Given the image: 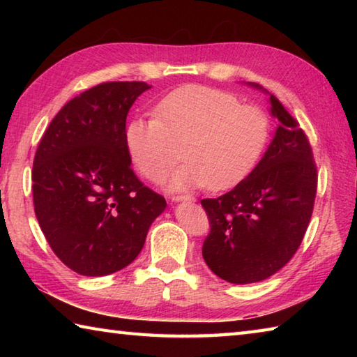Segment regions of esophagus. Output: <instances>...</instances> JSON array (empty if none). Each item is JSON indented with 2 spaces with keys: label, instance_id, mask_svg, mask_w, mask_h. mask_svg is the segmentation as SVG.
I'll return each instance as SVG.
<instances>
[{
  "label": "esophagus",
  "instance_id": "1",
  "mask_svg": "<svg viewBox=\"0 0 357 357\" xmlns=\"http://www.w3.org/2000/svg\"><path fill=\"white\" fill-rule=\"evenodd\" d=\"M172 200L173 202H195V198L190 195H173Z\"/></svg>",
  "mask_w": 357,
  "mask_h": 357
}]
</instances>
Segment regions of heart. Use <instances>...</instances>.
<instances>
[{"mask_svg": "<svg viewBox=\"0 0 357 357\" xmlns=\"http://www.w3.org/2000/svg\"><path fill=\"white\" fill-rule=\"evenodd\" d=\"M269 138L263 108L204 84L173 89L153 108V119H134L126 129L130 159L144 178L159 184L179 159L173 189L239 184L261 157Z\"/></svg>", "mask_w": 357, "mask_h": 357, "instance_id": "heart-1", "label": "heart"}]
</instances>
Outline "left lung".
Listing matches in <instances>:
<instances>
[{
    "label": "left lung",
    "instance_id": "1",
    "mask_svg": "<svg viewBox=\"0 0 357 357\" xmlns=\"http://www.w3.org/2000/svg\"><path fill=\"white\" fill-rule=\"evenodd\" d=\"M279 121L268 151L245 179L217 198H204L209 220L203 258L229 283L261 282L298 252L312 219L318 173L309 137L275 96Z\"/></svg>",
    "mask_w": 357,
    "mask_h": 357
}]
</instances>
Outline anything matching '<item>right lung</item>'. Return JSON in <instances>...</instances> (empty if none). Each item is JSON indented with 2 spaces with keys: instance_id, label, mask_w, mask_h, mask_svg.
Returning <instances> with one entry per match:
<instances>
[{
  "instance_id": "obj_1",
  "label": "right lung",
  "mask_w": 357,
  "mask_h": 357,
  "mask_svg": "<svg viewBox=\"0 0 357 357\" xmlns=\"http://www.w3.org/2000/svg\"><path fill=\"white\" fill-rule=\"evenodd\" d=\"M144 82H105L70 99L40 138L33 203L48 245L75 273L113 274L142 252L165 198L130 167L129 108Z\"/></svg>"
}]
</instances>
